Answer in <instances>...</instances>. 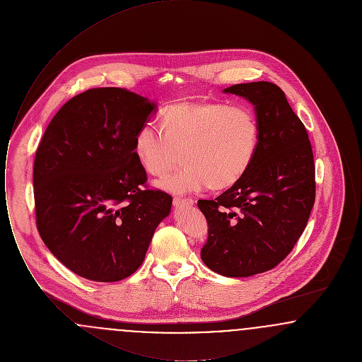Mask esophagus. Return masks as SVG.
<instances>
[{"mask_svg":"<svg viewBox=\"0 0 362 362\" xmlns=\"http://www.w3.org/2000/svg\"><path fill=\"white\" fill-rule=\"evenodd\" d=\"M194 205V199L191 198H175L173 199V206H192Z\"/></svg>","mask_w":362,"mask_h":362,"instance_id":"1","label":"esophagus"}]
</instances>
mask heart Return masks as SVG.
<instances>
[{"mask_svg": "<svg viewBox=\"0 0 362 362\" xmlns=\"http://www.w3.org/2000/svg\"><path fill=\"white\" fill-rule=\"evenodd\" d=\"M161 126L142 124L134 136L133 153L151 175L163 176L185 165L157 186L173 194H187L211 186L228 189L250 170L259 146V123L245 105L179 103L168 107Z\"/></svg>", "mask_w": 362, "mask_h": 362, "instance_id": "b5f03b06", "label": "heart"}]
</instances>
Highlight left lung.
<instances>
[{
	"label": "left lung",
	"instance_id": "left-lung-1",
	"mask_svg": "<svg viewBox=\"0 0 362 362\" xmlns=\"http://www.w3.org/2000/svg\"><path fill=\"white\" fill-rule=\"evenodd\" d=\"M223 92L254 105L258 152L236 185L198 201L209 224L201 258L214 273L240 278L276 267L292 251L315 204V164L308 133L279 86L258 81Z\"/></svg>",
	"mask_w": 362,
	"mask_h": 362
}]
</instances>
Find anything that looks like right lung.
Segmentation results:
<instances>
[{
    "mask_svg": "<svg viewBox=\"0 0 362 362\" xmlns=\"http://www.w3.org/2000/svg\"><path fill=\"white\" fill-rule=\"evenodd\" d=\"M157 104L122 88L89 89L62 105L36 151V225L52 255L77 276L117 282L142 264L173 198L141 189L133 153Z\"/></svg>",
    "mask_w": 362,
    "mask_h": 362,
    "instance_id": "right-lung-1",
    "label": "right lung"
}]
</instances>
